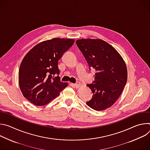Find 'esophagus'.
Here are the masks:
<instances>
[{
  "instance_id": "34e87169",
  "label": "esophagus",
  "mask_w": 150,
  "mask_h": 150,
  "mask_svg": "<svg viewBox=\"0 0 150 150\" xmlns=\"http://www.w3.org/2000/svg\"><path fill=\"white\" fill-rule=\"evenodd\" d=\"M80 85H81V83H80L79 82H76V83H74V84H73L74 87L76 88H78L79 87V86H80Z\"/></svg>"
}]
</instances>
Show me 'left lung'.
Masks as SVG:
<instances>
[{
	"instance_id": "left-lung-1",
	"label": "left lung",
	"mask_w": 150,
	"mask_h": 150,
	"mask_svg": "<svg viewBox=\"0 0 150 150\" xmlns=\"http://www.w3.org/2000/svg\"><path fill=\"white\" fill-rule=\"evenodd\" d=\"M76 44L90 70L93 68L96 71L94 81L87 84L93 94L87 104L98 111L110 108L122 94L127 82L125 61L113 47L101 39L77 40Z\"/></svg>"
}]
</instances>
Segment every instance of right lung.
<instances>
[{
	"label": "right lung",
	"instance_id": "obj_1",
	"mask_svg": "<svg viewBox=\"0 0 150 150\" xmlns=\"http://www.w3.org/2000/svg\"><path fill=\"white\" fill-rule=\"evenodd\" d=\"M73 39L54 38L40 42L21 62L19 85L23 96L36 105H44L68 86L60 81L58 61L74 43Z\"/></svg>",
	"mask_w": 150,
	"mask_h": 150
}]
</instances>
